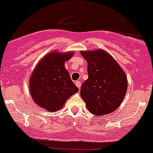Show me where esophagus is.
Wrapping results in <instances>:
<instances>
[{
  "mask_svg": "<svg viewBox=\"0 0 153 153\" xmlns=\"http://www.w3.org/2000/svg\"><path fill=\"white\" fill-rule=\"evenodd\" d=\"M75 85H76V87L78 88L79 89L80 87H81V82H80V81H76V82H75Z\"/></svg>",
  "mask_w": 153,
  "mask_h": 153,
  "instance_id": "esophagus-1",
  "label": "esophagus"
}]
</instances>
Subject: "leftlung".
Wrapping results in <instances>:
<instances>
[{
	"label": "left lung",
	"instance_id": "left-lung-1",
	"mask_svg": "<svg viewBox=\"0 0 153 153\" xmlns=\"http://www.w3.org/2000/svg\"><path fill=\"white\" fill-rule=\"evenodd\" d=\"M87 61L88 78L82 84L80 96L91 114L102 116L117 109L128 87L124 71L102 49L81 51Z\"/></svg>",
	"mask_w": 153,
	"mask_h": 153
}]
</instances>
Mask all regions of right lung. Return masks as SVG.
Here are the masks:
<instances>
[{
  "instance_id": "right-lung-1",
  "label": "right lung",
  "mask_w": 153,
  "mask_h": 153,
  "mask_svg": "<svg viewBox=\"0 0 153 153\" xmlns=\"http://www.w3.org/2000/svg\"><path fill=\"white\" fill-rule=\"evenodd\" d=\"M74 52L52 51L38 62L29 80V89L36 105L50 112L59 111L79 91L65 63Z\"/></svg>"
}]
</instances>
